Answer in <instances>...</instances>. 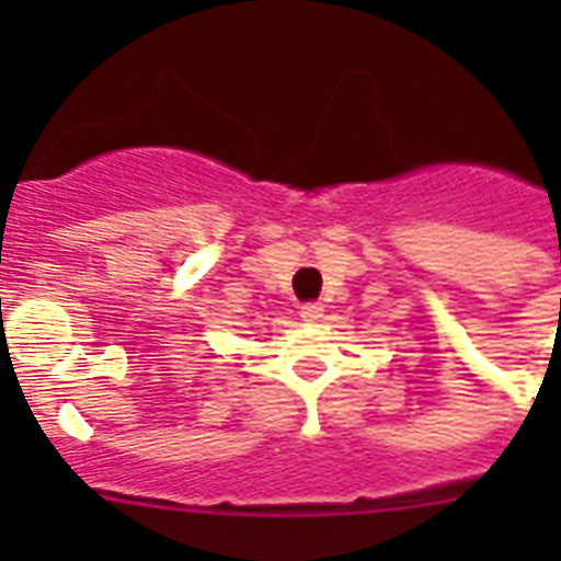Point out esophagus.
<instances>
[{"label":"esophagus","mask_w":561,"mask_h":561,"mask_svg":"<svg viewBox=\"0 0 561 561\" xmlns=\"http://www.w3.org/2000/svg\"><path fill=\"white\" fill-rule=\"evenodd\" d=\"M301 317H304V320H309V322L320 320V317H322V304H317V301L304 304V307H301Z\"/></svg>","instance_id":"esophagus-1"}]
</instances>
